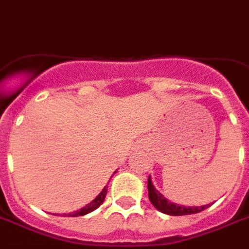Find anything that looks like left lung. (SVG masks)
Masks as SVG:
<instances>
[{
  "mask_svg": "<svg viewBox=\"0 0 249 249\" xmlns=\"http://www.w3.org/2000/svg\"><path fill=\"white\" fill-rule=\"evenodd\" d=\"M148 191H149V199L152 202V204L163 213L167 215H173V216H179V215H191V213H196L203 211L210 206H200V207H185V206H178L169 202V200L163 196L158 190L154 189V186L152 183L150 177L148 178Z\"/></svg>",
  "mask_w": 249,
  "mask_h": 249,
  "instance_id": "1",
  "label": "left lung"
}]
</instances>
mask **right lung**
Listing matches in <instances>:
<instances>
[{
	"label": "right lung",
	"mask_w": 249,
	"mask_h": 249,
	"mask_svg": "<svg viewBox=\"0 0 249 249\" xmlns=\"http://www.w3.org/2000/svg\"><path fill=\"white\" fill-rule=\"evenodd\" d=\"M107 191H108V189H107V186L103 189V191H101L100 194L97 195L95 199L92 200L91 203L87 204L86 207H83V209L78 210V211H75V213H64L63 216H83V215H86V213H92L93 210H96L100 204H103V202H104V199H106V195H107Z\"/></svg>",
	"instance_id": "add662e5"
}]
</instances>
